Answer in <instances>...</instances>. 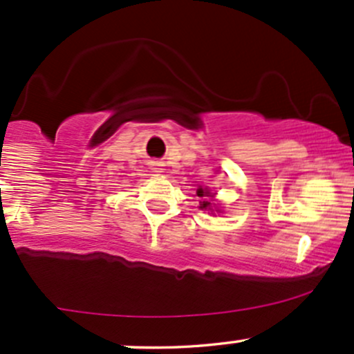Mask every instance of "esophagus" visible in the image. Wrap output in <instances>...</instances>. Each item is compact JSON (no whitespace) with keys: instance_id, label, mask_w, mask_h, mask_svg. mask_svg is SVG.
<instances>
[{"instance_id":"obj_1","label":"esophagus","mask_w":354,"mask_h":354,"mask_svg":"<svg viewBox=\"0 0 354 354\" xmlns=\"http://www.w3.org/2000/svg\"><path fill=\"white\" fill-rule=\"evenodd\" d=\"M150 165H151L153 172H163V167H165V163H163L162 160H151Z\"/></svg>"}]
</instances>
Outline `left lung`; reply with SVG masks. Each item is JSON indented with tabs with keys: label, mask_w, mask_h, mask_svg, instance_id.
<instances>
[{
	"label": "left lung",
	"mask_w": 354,
	"mask_h": 354,
	"mask_svg": "<svg viewBox=\"0 0 354 354\" xmlns=\"http://www.w3.org/2000/svg\"><path fill=\"white\" fill-rule=\"evenodd\" d=\"M196 194H198V198H199V207H201V209H209L211 203H209V196H207L209 192H206L204 189L199 187ZM211 198H213V196H211Z\"/></svg>",
	"instance_id": "obj_1"
}]
</instances>
